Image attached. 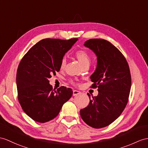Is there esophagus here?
I'll use <instances>...</instances> for the list:
<instances>
[{
    "mask_svg": "<svg viewBox=\"0 0 148 148\" xmlns=\"http://www.w3.org/2000/svg\"><path fill=\"white\" fill-rule=\"evenodd\" d=\"M80 93H81V92L78 90H74L73 91V96H77V95L80 94Z\"/></svg>",
    "mask_w": 148,
    "mask_h": 148,
    "instance_id": "34e87169",
    "label": "esophagus"
}]
</instances>
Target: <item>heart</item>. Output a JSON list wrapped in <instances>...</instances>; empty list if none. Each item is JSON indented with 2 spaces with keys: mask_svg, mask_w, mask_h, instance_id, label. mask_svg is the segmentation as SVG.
<instances>
[{
  "mask_svg": "<svg viewBox=\"0 0 148 148\" xmlns=\"http://www.w3.org/2000/svg\"><path fill=\"white\" fill-rule=\"evenodd\" d=\"M75 56L76 58L78 60V62L80 63L82 66H84L85 65H88L90 63V54L85 49H80L77 51L75 53ZM66 61L65 58H63L60 62V68H64L66 65ZM72 84H75V82L72 81Z\"/></svg>",
  "mask_w": 148,
  "mask_h": 148,
  "instance_id": "obj_1",
  "label": "heart"
}]
</instances>
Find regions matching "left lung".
Returning <instances> with one entry per match:
<instances>
[{"label":"left lung","mask_w":148,"mask_h":148,"mask_svg":"<svg viewBox=\"0 0 148 148\" xmlns=\"http://www.w3.org/2000/svg\"><path fill=\"white\" fill-rule=\"evenodd\" d=\"M84 46L97 56L96 70L91 76V88L99 94L90 98L88 106L80 110L81 117L92 127L100 129L117 119L127 105L131 86L130 70L122 53L111 42L102 39H90Z\"/></svg>","instance_id":"1"}]
</instances>
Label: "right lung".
<instances>
[{
    "mask_svg": "<svg viewBox=\"0 0 148 148\" xmlns=\"http://www.w3.org/2000/svg\"><path fill=\"white\" fill-rule=\"evenodd\" d=\"M77 40L42 39L21 60L16 75L18 100L24 112L34 121L45 123L53 119L71 97V88L62 86L55 90L49 78L60 71L64 54Z\"/></svg>",
    "mask_w": 148,
    "mask_h": 148,
    "instance_id": "add662e5",
    "label": "right lung"
}]
</instances>
